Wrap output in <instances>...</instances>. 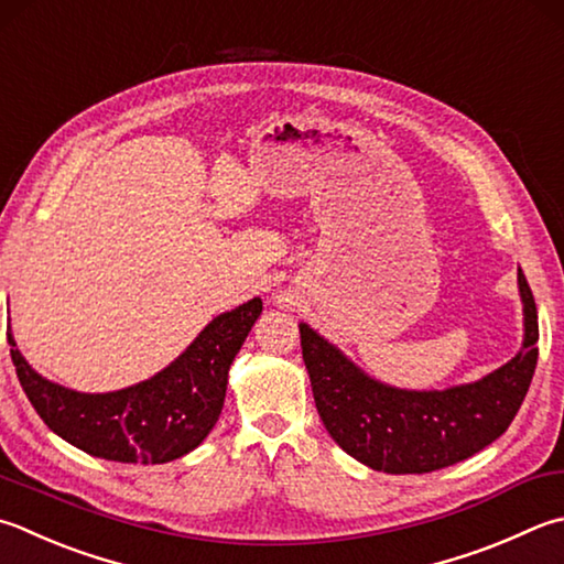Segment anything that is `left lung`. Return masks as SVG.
<instances>
[{
    "instance_id": "1",
    "label": "left lung",
    "mask_w": 564,
    "mask_h": 564,
    "mask_svg": "<svg viewBox=\"0 0 564 564\" xmlns=\"http://www.w3.org/2000/svg\"><path fill=\"white\" fill-rule=\"evenodd\" d=\"M523 348L494 373L447 390H400L300 324L302 356L326 432L346 454L386 474H430L496 442L523 405L538 364V310L523 272Z\"/></svg>"
}]
</instances>
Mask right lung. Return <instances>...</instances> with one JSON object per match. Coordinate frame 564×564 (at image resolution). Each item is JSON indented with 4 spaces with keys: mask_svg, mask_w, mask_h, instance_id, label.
Instances as JSON below:
<instances>
[{
    "mask_svg": "<svg viewBox=\"0 0 564 564\" xmlns=\"http://www.w3.org/2000/svg\"><path fill=\"white\" fill-rule=\"evenodd\" d=\"M254 300L216 316L162 373L115 392H78L39 376L19 354L17 376L39 417L73 447L122 464H166L194 452L218 422L232 358L258 322Z\"/></svg>",
    "mask_w": 564,
    "mask_h": 564,
    "instance_id": "add662e5",
    "label": "right lung"
}]
</instances>
